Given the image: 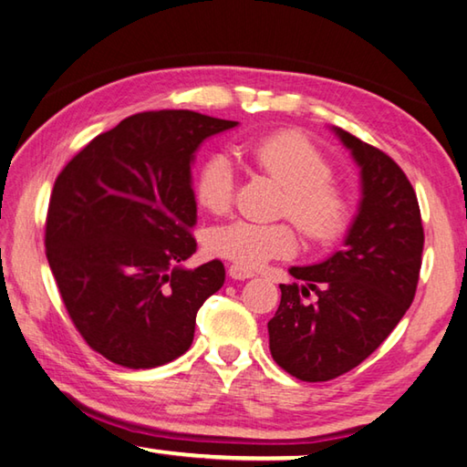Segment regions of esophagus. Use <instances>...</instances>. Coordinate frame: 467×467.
Masks as SVG:
<instances>
[{
    "mask_svg": "<svg viewBox=\"0 0 467 467\" xmlns=\"http://www.w3.org/2000/svg\"><path fill=\"white\" fill-rule=\"evenodd\" d=\"M228 275H231L233 279H251L253 275H255V271H251L247 267L236 265V263H233V265L228 267Z\"/></svg>",
    "mask_w": 467,
    "mask_h": 467,
    "instance_id": "34e87169",
    "label": "esophagus"
}]
</instances>
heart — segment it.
<instances>
[{"label":"heart","instance_id":"b5f03b06","mask_svg":"<svg viewBox=\"0 0 467 467\" xmlns=\"http://www.w3.org/2000/svg\"><path fill=\"white\" fill-rule=\"evenodd\" d=\"M241 155L284 188L279 214L290 216L312 243H330L351 223L349 193L333 182L330 161L298 132H275L239 147ZM234 165L226 152H212L196 177V198L212 214H224L233 204ZM206 247L212 255L243 267H261L298 249V234L290 223H233L210 228Z\"/></svg>","mask_w":467,"mask_h":467}]
</instances>
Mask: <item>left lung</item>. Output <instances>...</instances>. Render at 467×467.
Returning a JSON list of instances; mask_svg holds the SVG:
<instances>
[{"mask_svg": "<svg viewBox=\"0 0 467 467\" xmlns=\"http://www.w3.org/2000/svg\"><path fill=\"white\" fill-rule=\"evenodd\" d=\"M333 130L361 169L359 212L341 251L290 269L302 285H279L282 302L267 322L271 358L302 381L343 376L386 341L417 294L425 244L417 193L396 161Z\"/></svg>", "mask_w": 467, "mask_h": 467, "instance_id": "obj_1", "label": "left lung"}]
</instances>
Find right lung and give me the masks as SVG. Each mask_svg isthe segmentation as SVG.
<instances>
[{
  "label": "right lung",
  "instance_id": "1",
  "mask_svg": "<svg viewBox=\"0 0 467 467\" xmlns=\"http://www.w3.org/2000/svg\"><path fill=\"white\" fill-rule=\"evenodd\" d=\"M236 122L190 109L124 118L58 173L45 247L75 328L116 366L150 369L190 349L202 304L224 284L223 261L196 253L192 161Z\"/></svg>",
  "mask_w": 467,
  "mask_h": 467
}]
</instances>
